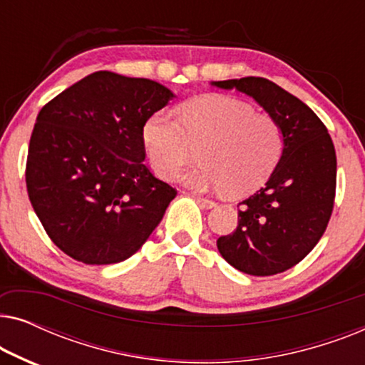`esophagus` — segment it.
Here are the masks:
<instances>
[{"label":"esophagus","mask_w":365,"mask_h":365,"mask_svg":"<svg viewBox=\"0 0 365 365\" xmlns=\"http://www.w3.org/2000/svg\"><path fill=\"white\" fill-rule=\"evenodd\" d=\"M196 199V201L199 202V206L201 207H204V209H211V207H214L216 206V202L212 201V199H207V197H201V196H196L194 197Z\"/></svg>","instance_id":"esophagus-1"}]
</instances>
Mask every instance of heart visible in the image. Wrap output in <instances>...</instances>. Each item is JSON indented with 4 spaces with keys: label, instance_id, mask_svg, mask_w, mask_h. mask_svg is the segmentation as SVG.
Segmentation results:
<instances>
[{
    "label": "heart",
    "instance_id": "heart-1",
    "mask_svg": "<svg viewBox=\"0 0 365 365\" xmlns=\"http://www.w3.org/2000/svg\"><path fill=\"white\" fill-rule=\"evenodd\" d=\"M154 173L173 179L199 149L201 164L181 176L186 186L244 196L271 178L281 161V126L267 114L254 113L242 99L209 94L182 108L181 118L158 113L143 129Z\"/></svg>",
    "mask_w": 365,
    "mask_h": 365
}]
</instances>
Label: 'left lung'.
<instances>
[{"mask_svg": "<svg viewBox=\"0 0 365 365\" xmlns=\"http://www.w3.org/2000/svg\"><path fill=\"white\" fill-rule=\"evenodd\" d=\"M247 94L281 126V161L266 186L239 202L232 234L217 239L237 271L274 276L301 262L326 231L336 197L337 159L327 128L307 104L266 78L214 81Z\"/></svg>", "mask_w": 365, "mask_h": 365, "instance_id": "left-lung-1", "label": "left lung"}]
</instances>
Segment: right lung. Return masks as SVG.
Wrapping results in <instances>:
<instances>
[{"label": "right lung", "mask_w": 365, "mask_h": 365, "mask_svg": "<svg viewBox=\"0 0 365 365\" xmlns=\"http://www.w3.org/2000/svg\"><path fill=\"white\" fill-rule=\"evenodd\" d=\"M173 98L151 79L96 71L39 111L28 149V196L69 257L91 266L121 262L161 222L178 191L143 163V129Z\"/></svg>", "instance_id": "1"}]
</instances>
